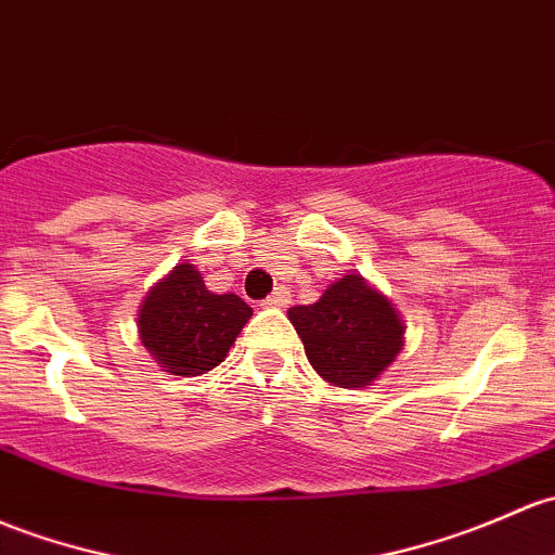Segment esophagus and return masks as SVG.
Returning <instances> with one entry per match:
<instances>
[{"label": "esophagus", "mask_w": 555, "mask_h": 555, "mask_svg": "<svg viewBox=\"0 0 555 555\" xmlns=\"http://www.w3.org/2000/svg\"><path fill=\"white\" fill-rule=\"evenodd\" d=\"M266 306H271V308L289 306V289L287 287H276V289H273V293L266 297Z\"/></svg>", "instance_id": "obj_1"}]
</instances>
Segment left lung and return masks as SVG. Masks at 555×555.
<instances>
[{
	"label": "left lung",
	"mask_w": 555,
	"mask_h": 555,
	"mask_svg": "<svg viewBox=\"0 0 555 555\" xmlns=\"http://www.w3.org/2000/svg\"><path fill=\"white\" fill-rule=\"evenodd\" d=\"M308 361L335 388H366L404 346V322L393 302L361 273L332 282L311 306L287 311Z\"/></svg>",
	"instance_id": "left-lung-1"
}]
</instances>
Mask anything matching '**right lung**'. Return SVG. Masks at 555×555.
<instances>
[{"mask_svg": "<svg viewBox=\"0 0 555 555\" xmlns=\"http://www.w3.org/2000/svg\"><path fill=\"white\" fill-rule=\"evenodd\" d=\"M249 317L242 297L209 293L191 262H178L140 302L138 335L162 372L199 377L229 356Z\"/></svg>", "mask_w": 555, "mask_h": 555, "instance_id": "obj_1", "label": "right lung"}]
</instances>
